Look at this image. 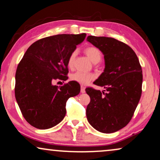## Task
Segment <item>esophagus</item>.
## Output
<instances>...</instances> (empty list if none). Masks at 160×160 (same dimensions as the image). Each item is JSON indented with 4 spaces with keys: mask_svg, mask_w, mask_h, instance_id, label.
<instances>
[{
    "mask_svg": "<svg viewBox=\"0 0 160 160\" xmlns=\"http://www.w3.org/2000/svg\"><path fill=\"white\" fill-rule=\"evenodd\" d=\"M81 92H82V93H85V87L83 86V85H82V86H81Z\"/></svg>",
    "mask_w": 160,
    "mask_h": 160,
    "instance_id": "esophagus-1",
    "label": "esophagus"
}]
</instances>
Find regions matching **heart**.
Segmentation results:
<instances>
[{
  "instance_id": "obj_1",
  "label": "heart",
  "mask_w": 160,
  "mask_h": 160,
  "mask_svg": "<svg viewBox=\"0 0 160 160\" xmlns=\"http://www.w3.org/2000/svg\"><path fill=\"white\" fill-rule=\"evenodd\" d=\"M84 52L93 63H98L101 60L102 54L99 49L95 47H88L84 49ZM76 56V51H73L70 54L68 60V65L69 68L73 66L74 60ZM95 78V76L92 73H87L84 72L77 71L71 76V79L81 84H87Z\"/></svg>"
}]
</instances>
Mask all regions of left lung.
<instances>
[{
  "label": "left lung",
  "instance_id": "1",
  "mask_svg": "<svg viewBox=\"0 0 160 160\" xmlns=\"http://www.w3.org/2000/svg\"><path fill=\"white\" fill-rule=\"evenodd\" d=\"M87 41L104 55V71L94 84L106 89L102 92L86 89L90 97L87 120L100 132H117L130 122L138 104L143 82L141 66L135 52L122 41L93 36Z\"/></svg>",
  "mask_w": 160,
  "mask_h": 160
}]
</instances>
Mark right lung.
I'll return each instance as SVG.
<instances>
[{"label": "right lung", "instance_id": "right-lung-1", "mask_svg": "<svg viewBox=\"0 0 160 160\" xmlns=\"http://www.w3.org/2000/svg\"><path fill=\"white\" fill-rule=\"evenodd\" d=\"M86 33L60 34L40 39L27 49L15 75V98L24 118L41 130L53 128L64 119L68 99L80 92L78 83L53 85L67 78L68 60Z\"/></svg>", "mask_w": 160, "mask_h": 160}]
</instances>
